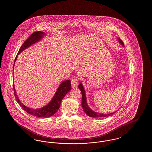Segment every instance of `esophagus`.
<instances>
[{
	"mask_svg": "<svg viewBox=\"0 0 152 152\" xmlns=\"http://www.w3.org/2000/svg\"><path fill=\"white\" fill-rule=\"evenodd\" d=\"M78 77H74L71 80V85L72 88H76L78 86Z\"/></svg>",
	"mask_w": 152,
	"mask_h": 152,
	"instance_id": "1",
	"label": "esophagus"
}]
</instances>
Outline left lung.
Instances as JSON below:
<instances>
[{
	"instance_id": "8db88e82",
	"label": "left lung",
	"mask_w": 152,
	"mask_h": 152,
	"mask_svg": "<svg viewBox=\"0 0 152 152\" xmlns=\"http://www.w3.org/2000/svg\"><path fill=\"white\" fill-rule=\"evenodd\" d=\"M118 42L120 43L121 45H123V46H124V43L122 42V40L121 39H120L118 38ZM79 89L81 91V94H82V100H81V105L83 109L84 112L86 113L88 116L89 117H92L94 118H100V117H109V116H112V115H113L115 112H113L111 113H107V114H102V113H97L96 112H94V110H92L90 108L87 103V99H86V92H85V90L83 88V86L82 85L81 83L79 84Z\"/></svg>"
}]
</instances>
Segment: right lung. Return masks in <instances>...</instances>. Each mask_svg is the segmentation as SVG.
I'll return each mask as SVG.
<instances>
[{"label":"right lung","mask_w":152,"mask_h":152,"mask_svg":"<svg viewBox=\"0 0 152 152\" xmlns=\"http://www.w3.org/2000/svg\"><path fill=\"white\" fill-rule=\"evenodd\" d=\"M44 35L45 33L42 31H36L32 33L28 37V38L24 42V43L22 44L21 47L18 51V55L15 59L14 66L16 60L18 58V55L24 50L33 44L39 41L42 38V37L44 36ZM13 88L16 100L19 103L20 106L24 110H25L27 113L32 116H36L38 117H50L54 115L58 111V109L60 107L61 100L64 97L65 94L71 89V84L70 80L64 81L58 88V90L56 92L54 96L53 97L52 100L46 106L40 109L29 108L28 107L24 105L23 103H22V102L20 101V100L17 96L16 91L15 90V89L14 84H13Z\"/></svg>","instance_id":"obj_1"}]
</instances>
